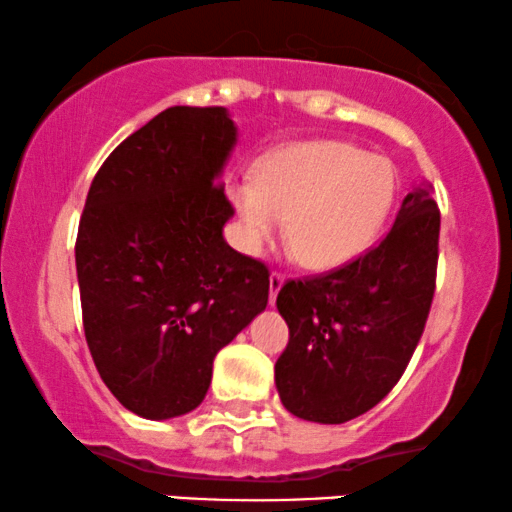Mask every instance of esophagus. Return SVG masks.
Listing matches in <instances>:
<instances>
[{"label":"esophagus","instance_id":"esophagus-1","mask_svg":"<svg viewBox=\"0 0 512 512\" xmlns=\"http://www.w3.org/2000/svg\"><path fill=\"white\" fill-rule=\"evenodd\" d=\"M283 281H286V276H283L281 271H271V276H269V302L271 304L276 302V295H278V290H281Z\"/></svg>","mask_w":512,"mask_h":512}]
</instances>
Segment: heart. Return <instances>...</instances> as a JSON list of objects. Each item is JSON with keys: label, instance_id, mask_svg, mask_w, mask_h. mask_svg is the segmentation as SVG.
Listing matches in <instances>:
<instances>
[{"label": "heart", "instance_id": "obj_1", "mask_svg": "<svg viewBox=\"0 0 512 512\" xmlns=\"http://www.w3.org/2000/svg\"><path fill=\"white\" fill-rule=\"evenodd\" d=\"M397 196L390 160L340 141L283 148L255 181L231 186L241 245L262 252L288 219V243L304 267L333 269L359 257L383 229Z\"/></svg>", "mask_w": 512, "mask_h": 512}]
</instances>
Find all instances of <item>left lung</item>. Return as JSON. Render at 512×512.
<instances>
[{"label": "left lung", "instance_id": "obj_1", "mask_svg": "<svg viewBox=\"0 0 512 512\" xmlns=\"http://www.w3.org/2000/svg\"><path fill=\"white\" fill-rule=\"evenodd\" d=\"M437 257L439 210L432 186L420 181L375 248L278 290L290 340L274 378L293 416L338 425L387 397L423 335Z\"/></svg>", "mask_w": 512, "mask_h": 512}]
</instances>
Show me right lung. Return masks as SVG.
<instances>
[{
	"label": "right lung",
	"instance_id": "obj_1",
	"mask_svg": "<svg viewBox=\"0 0 512 512\" xmlns=\"http://www.w3.org/2000/svg\"><path fill=\"white\" fill-rule=\"evenodd\" d=\"M222 106H172L96 172L75 264L89 352L113 397L148 420L196 409L212 361L269 302V269L224 241L236 146Z\"/></svg>",
	"mask_w": 512,
	"mask_h": 512
}]
</instances>
